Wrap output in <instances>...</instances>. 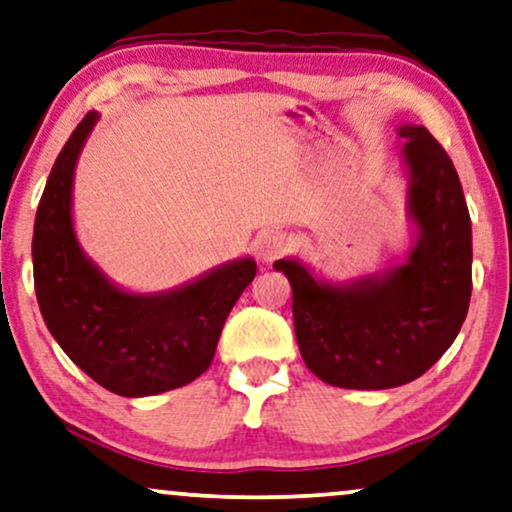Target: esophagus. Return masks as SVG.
<instances>
[{
  "label": "esophagus",
  "mask_w": 512,
  "mask_h": 512,
  "mask_svg": "<svg viewBox=\"0 0 512 512\" xmlns=\"http://www.w3.org/2000/svg\"><path fill=\"white\" fill-rule=\"evenodd\" d=\"M288 236L278 229H264L255 238V255L260 257L264 264H271L288 250Z\"/></svg>",
  "instance_id": "obj_1"
}]
</instances>
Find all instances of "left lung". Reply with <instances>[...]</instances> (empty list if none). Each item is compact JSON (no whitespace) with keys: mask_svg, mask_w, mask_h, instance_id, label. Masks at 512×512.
Returning <instances> with one entry per match:
<instances>
[{"mask_svg":"<svg viewBox=\"0 0 512 512\" xmlns=\"http://www.w3.org/2000/svg\"><path fill=\"white\" fill-rule=\"evenodd\" d=\"M412 245L398 264L330 281L297 257L274 264L292 285L304 363L325 384L381 391L410 384L459 335L470 302L473 231L456 168L424 126H398Z\"/></svg>","mask_w":512,"mask_h":512,"instance_id":"obj_1","label":"left lung"}]
</instances>
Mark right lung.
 Here are the masks:
<instances>
[{
  "instance_id": "right-lung-1",
  "label": "right lung",
  "mask_w": 512,
  "mask_h": 512,
  "mask_svg": "<svg viewBox=\"0 0 512 512\" xmlns=\"http://www.w3.org/2000/svg\"><path fill=\"white\" fill-rule=\"evenodd\" d=\"M100 114L88 112L65 142L34 217V290L44 323L70 360L107 391L145 398L201 377L213 363L231 306L257 264L238 257L161 292L114 283L74 229V170Z\"/></svg>"
}]
</instances>
